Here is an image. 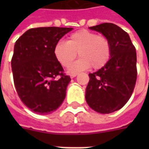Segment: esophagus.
<instances>
[{
	"label": "esophagus",
	"mask_w": 149,
	"mask_h": 149,
	"mask_svg": "<svg viewBox=\"0 0 149 149\" xmlns=\"http://www.w3.org/2000/svg\"><path fill=\"white\" fill-rule=\"evenodd\" d=\"M77 73H74V74H70V77L71 78H74L75 77V76H77Z\"/></svg>",
	"instance_id": "34e87169"
}]
</instances>
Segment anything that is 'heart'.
<instances>
[{
	"label": "heart",
	"mask_w": 149,
	"mask_h": 149,
	"mask_svg": "<svg viewBox=\"0 0 149 149\" xmlns=\"http://www.w3.org/2000/svg\"><path fill=\"white\" fill-rule=\"evenodd\" d=\"M77 52L81 58L70 67V71L82 70L90 66L94 70H100L110 59L111 44L105 36L80 30L71 34L66 42L59 41L54 45V56L60 65L65 68L75 60Z\"/></svg>",
	"instance_id": "heart-1"
}]
</instances>
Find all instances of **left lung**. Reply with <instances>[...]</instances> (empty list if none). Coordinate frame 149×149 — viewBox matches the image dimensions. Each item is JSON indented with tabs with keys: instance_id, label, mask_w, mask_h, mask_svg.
I'll return each mask as SVG.
<instances>
[{
	"instance_id": "obj_1",
	"label": "left lung",
	"mask_w": 149,
	"mask_h": 149,
	"mask_svg": "<svg viewBox=\"0 0 149 149\" xmlns=\"http://www.w3.org/2000/svg\"><path fill=\"white\" fill-rule=\"evenodd\" d=\"M89 29L102 33L111 44V58L103 68L89 74L85 99L89 106L101 113L123 108L134 92L137 80V54L129 34L113 23Z\"/></svg>"
}]
</instances>
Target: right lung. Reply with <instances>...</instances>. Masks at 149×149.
<instances>
[{
    "instance_id": "right-lung-1",
    "label": "right lung",
    "mask_w": 149,
    "mask_h": 149,
    "mask_svg": "<svg viewBox=\"0 0 149 149\" xmlns=\"http://www.w3.org/2000/svg\"><path fill=\"white\" fill-rule=\"evenodd\" d=\"M72 28L38 27L15 44L11 68L16 92L31 111L46 114L57 109L71 80L54 54V45Z\"/></svg>"
}]
</instances>
